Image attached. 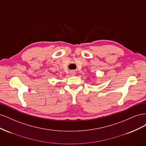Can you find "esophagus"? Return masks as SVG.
<instances>
[{
  "mask_svg": "<svg viewBox=\"0 0 146 146\" xmlns=\"http://www.w3.org/2000/svg\"><path fill=\"white\" fill-rule=\"evenodd\" d=\"M70 74H71L72 75H73V76H74V75H75V74H76V72H75V71H74V70H72V71H71V72H70Z\"/></svg>",
  "mask_w": 146,
  "mask_h": 146,
  "instance_id": "1",
  "label": "esophagus"
}]
</instances>
